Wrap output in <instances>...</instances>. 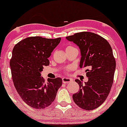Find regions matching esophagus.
Here are the masks:
<instances>
[{
	"label": "esophagus",
	"instance_id": "obj_1",
	"mask_svg": "<svg viewBox=\"0 0 127 127\" xmlns=\"http://www.w3.org/2000/svg\"><path fill=\"white\" fill-rule=\"evenodd\" d=\"M62 80H63V82L64 84H67V83H69L70 82H71V79L68 77H63L62 79Z\"/></svg>",
	"mask_w": 127,
	"mask_h": 127
}]
</instances>
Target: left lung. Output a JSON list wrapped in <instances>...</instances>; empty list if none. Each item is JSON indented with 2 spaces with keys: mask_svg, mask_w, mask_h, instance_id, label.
<instances>
[{
  "mask_svg": "<svg viewBox=\"0 0 127 127\" xmlns=\"http://www.w3.org/2000/svg\"><path fill=\"white\" fill-rule=\"evenodd\" d=\"M79 47L80 68H87L88 80L85 84L79 79V90L73 100L85 110H93L104 103L112 87L116 63L111 45L106 39L95 33L82 32L66 37Z\"/></svg>",
  "mask_w": 127,
  "mask_h": 127,
  "instance_id": "1",
  "label": "left lung"
}]
</instances>
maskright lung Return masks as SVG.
<instances>
[{
	"label": "right lung",
	"mask_w": 127,
	"mask_h": 127,
	"mask_svg": "<svg viewBox=\"0 0 127 127\" xmlns=\"http://www.w3.org/2000/svg\"><path fill=\"white\" fill-rule=\"evenodd\" d=\"M61 38L46 39L31 37L14 47L10 66L13 82L21 99L35 109H44L55 100L62 85L60 77L45 81L41 72L50 64L48 58Z\"/></svg>",
	"instance_id": "add662e5"
}]
</instances>
